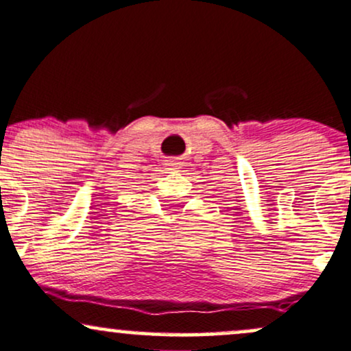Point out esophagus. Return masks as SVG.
Returning a JSON list of instances; mask_svg holds the SVG:
<instances>
[{
    "label": "esophagus",
    "mask_w": 351,
    "mask_h": 351,
    "mask_svg": "<svg viewBox=\"0 0 351 351\" xmlns=\"http://www.w3.org/2000/svg\"><path fill=\"white\" fill-rule=\"evenodd\" d=\"M165 165H167V170H171V171L178 170V162H176V160H168Z\"/></svg>",
    "instance_id": "34e87169"
}]
</instances>
